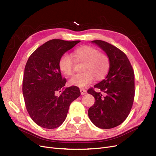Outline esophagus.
<instances>
[{"label": "esophagus", "mask_w": 156, "mask_h": 156, "mask_svg": "<svg viewBox=\"0 0 156 156\" xmlns=\"http://www.w3.org/2000/svg\"><path fill=\"white\" fill-rule=\"evenodd\" d=\"M80 92H81V95H85L87 94V90L85 89H83V88H81L80 89Z\"/></svg>", "instance_id": "esophagus-1"}]
</instances>
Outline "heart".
Segmentation results:
<instances>
[{"mask_svg": "<svg viewBox=\"0 0 156 156\" xmlns=\"http://www.w3.org/2000/svg\"><path fill=\"white\" fill-rule=\"evenodd\" d=\"M73 55L77 61L83 62L81 73L76 74L71 77L69 84L79 87H85L92 83L94 77L100 80L107 75L110 68V59L104 53L99 52L97 48L83 45L74 51ZM59 67L61 71L67 76L74 73V60L71 55L66 53L59 59Z\"/></svg>", "mask_w": 156, "mask_h": 156, "instance_id": "1", "label": "heart"}]
</instances>
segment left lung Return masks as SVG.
I'll return each instance as SVG.
<instances>
[{
	"mask_svg": "<svg viewBox=\"0 0 156 156\" xmlns=\"http://www.w3.org/2000/svg\"><path fill=\"white\" fill-rule=\"evenodd\" d=\"M99 46L110 59V68L107 76L87 92L95 99L88 111L90 119L97 127L110 129L121 125L132 109L135 97V74L126 55L120 49L104 41H92ZM105 94L103 96L101 92Z\"/></svg>",
	"mask_w": 156,
	"mask_h": 156,
	"instance_id": "obj_1",
	"label": "left lung"
}]
</instances>
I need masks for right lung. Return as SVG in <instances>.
<instances>
[{
    "instance_id": "1",
    "label": "right lung",
    "mask_w": 156,
    "mask_h": 156,
    "mask_svg": "<svg viewBox=\"0 0 156 156\" xmlns=\"http://www.w3.org/2000/svg\"><path fill=\"white\" fill-rule=\"evenodd\" d=\"M80 42L51 40L37 48L27 61L23 97L30 116L41 127L54 129L61 126L71 103L81 94L76 86L64 87L66 79L62 77L59 67L61 56ZM57 91L62 92L59 96Z\"/></svg>"
}]
</instances>
